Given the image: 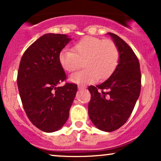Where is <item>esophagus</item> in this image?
Returning a JSON list of instances; mask_svg holds the SVG:
<instances>
[{
    "label": "esophagus",
    "instance_id": "1",
    "mask_svg": "<svg viewBox=\"0 0 161 161\" xmlns=\"http://www.w3.org/2000/svg\"><path fill=\"white\" fill-rule=\"evenodd\" d=\"M85 88H86V87H84V86H82V85H79V86H78V89L79 90V91H80V90L85 89Z\"/></svg>",
    "mask_w": 161,
    "mask_h": 161
}]
</instances>
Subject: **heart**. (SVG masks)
I'll return each instance as SVG.
<instances>
[{"label":"heart","instance_id":"b5f03b06","mask_svg":"<svg viewBox=\"0 0 161 161\" xmlns=\"http://www.w3.org/2000/svg\"><path fill=\"white\" fill-rule=\"evenodd\" d=\"M73 51L64 49L58 59L61 67L68 72L78 69L82 63H84L85 69L70 76V82L77 84H92L97 79H108L119 63V49L110 40L87 36L74 45Z\"/></svg>","mask_w":161,"mask_h":161}]
</instances>
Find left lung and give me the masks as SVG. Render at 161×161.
I'll return each mask as SVG.
<instances>
[{"mask_svg":"<svg viewBox=\"0 0 161 161\" xmlns=\"http://www.w3.org/2000/svg\"><path fill=\"white\" fill-rule=\"evenodd\" d=\"M107 34L119 49V63L105 82L89 86L88 115L98 130L109 132L119 129L130 118L140 95L141 75L132 49L116 34Z\"/></svg>","mask_w":161,"mask_h":161,"instance_id":"obj_1","label":"left lung"}]
</instances>
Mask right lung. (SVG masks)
<instances>
[{
  "instance_id": "add662e5",
  "label": "right lung",
  "mask_w": 161,
  "mask_h": 161,
  "mask_svg": "<svg viewBox=\"0 0 161 161\" xmlns=\"http://www.w3.org/2000/svg\"><path fill=\"white\" fill-rule=\"evenodd\" d=\"M72 39L66 34H46L23 53L18 73V86L28 118L46 132L57 131L66 123L77 85L66 83L59 54Z\"/></svg>"
}]
</instances>
